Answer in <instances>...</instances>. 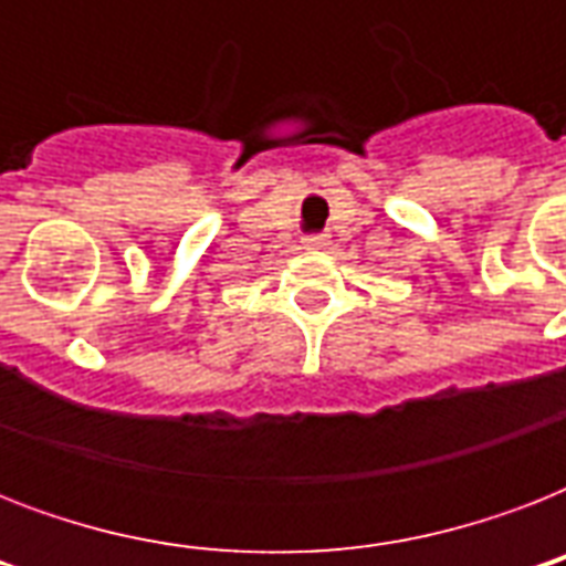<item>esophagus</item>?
<instances>
[{
  "label": "esophagus",
  "mask_w": 566,
  "mask_h": 566,
  "mask_svg": "<svg viewBox=\"0 0 566 566\" xmlns=\"http://www.w3.org/2000/svg\"><path fill=\"white\" fill-rule=\"evenodd\" d=\"M302 243H305V249H323L328 243V238L326 234H308Z\"/></svg>",
  "instance_id": "34e87169"
}]
</instances>
